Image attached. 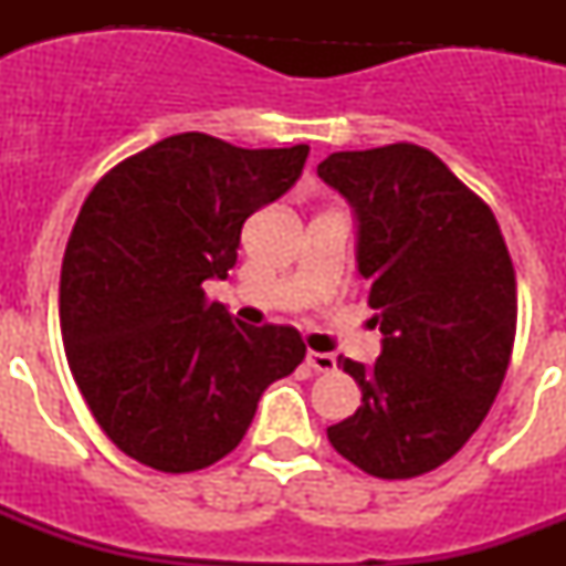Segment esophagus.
<instances>
[{"mask_svg": "<svg viewBox=\"0 0 566 566\" xmlns=\"http://www.w3.org/2000/svg\"><path fill=\"white\" fill-rule=\"evenodd\" d=\"M306 363H308V368H314L317 374H328L337 368V359H334L332 354H323V352H308Z\"/></svg>", "mask_w": 566, "mask_h": 566, "instance_id": "esophagus-1", "label": "esophagus"}]
</instances>
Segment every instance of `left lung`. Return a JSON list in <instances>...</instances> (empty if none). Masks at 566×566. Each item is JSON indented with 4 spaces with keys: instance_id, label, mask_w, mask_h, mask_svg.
I'll return each instance as SVG.
<instances>
[{
    "instance_id": "1",
    "label": "left lung",
    "mask_w": 566,
    "mask_h": 566,
    "mask_svg": "<svg viewBox=\"0 0 566 566\" xmlns=\"http://www.w3.org/2000/svg\"><path fill=\"white\" fill-rule=\"evenodd\" d=\"M317 175L357 221L377 363L343 357L363 391L328 442L377 479H413L468 442L507 374L516 337V272L502 229L431 149L388 144L334 153Z\"/></svg>"
}]
</instances>
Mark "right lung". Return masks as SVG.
<instances>
[{"mask_svg":"<svg viewBox=\"0 0 566 566\" xmlns=\"http://www.w3.org/2000/svg\"><path fill=\"white\" fill-rule=\"evenodd\" d=\"M306 158V144L243 149L181 133L87 195L62 263L64 352L102 431L135 462L214 464L306 357L292 326H243L203 294L234 266L249 214L283 198Z\"/></svg>","mask_w":566,"mask_h":566,"instance_id":"obj_1","label":"right lung"}]
</instances>
